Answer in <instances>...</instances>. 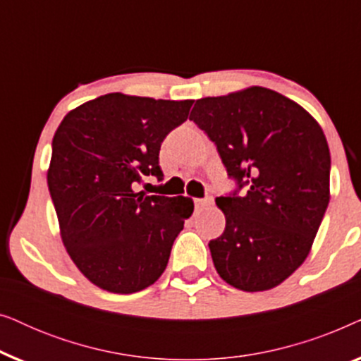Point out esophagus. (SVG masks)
<instances>
[{
  "label": "esophagus",
  "mask_w": 361,
  "mask_h": 361,
  "mask_svg": "<svg viewBox=\"0 0 361 361\" xmlns=\"http://www.w3.org/2000/svg\"><path fill=\"white\" fill-rule=\"evenodd\" d=\"M214 204V199H212L210 195L204 197V199H197L195 200V209L197 210H204V209H209V207Z\"/></svg>",
  "instance_id": "obj_1"
}]
</instances>
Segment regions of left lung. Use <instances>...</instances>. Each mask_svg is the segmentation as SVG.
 I'll return each instance as SVG.
<instances>
[{"mask_svg":"<svg viewBox=\"0 0 361 361\" xmlns=\"http://www.w3.org/2000/svg\"><path fill=\"white\" fill-rule=\"evenodd\" d=\"M215 142L236 189L219 197L225 231L210 240L216 273L246 293L288 279L304 259L330 199V151L319 123L263 87L195 102L190 118Z\"/></svg>","mask_w":361,"mask_h":361,"instance_id":"8db88e82","label":"left lung"}]
</instances>
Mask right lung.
Listing matches in <instances>:
<instances>
[{
	"mask_svg": "<svg viewBox=\"0 0 361 361\" xmlns=\"http://www.w3.org/2000/svg\"><path fill=\"white\" fill-rule=\"evenodd\" d=\"M192 103L108 93L59 125L49 192L67 253L98 288L133 294L164 273L194 202L136 194L133 187L142 176L164 179L161 145L187 120Z\"/></svg>",
	"mask_w": 361,
	"mask_h": 361,
	"instance_id": "right-lung-1",
	"label": "right lung"
}]
</instances>
